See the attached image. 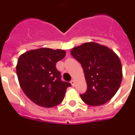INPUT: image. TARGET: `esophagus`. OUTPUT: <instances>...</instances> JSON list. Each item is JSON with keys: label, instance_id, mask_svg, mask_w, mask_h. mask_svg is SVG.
Listing matches in <instances>:
<instances>
[{"label": "esophagus", "instance_id": "esophagus-1", "mask_svg": "<svg viewBox=\"0 0 135 135\" xmlns=\"http://www.w3.org/2000/svg\"><path fill=\"white\" fill-rule=\"evenodd\" d=\"M71 84L72 85V86H74V85H75V80H71Z\"/></svg>", "mask_w": 135, "mask_h": 135}]
</instances>
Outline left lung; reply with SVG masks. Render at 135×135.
<instances>
[{
	"label": "left lung",
	"mask_w": 135,
	"mask_h": 135,
	"mask_svg": "<svg viewBox=\"0 0 135 135\" xmlns=\"http://www.w3.org/2000/svg\"><path fill=\"white\" fill-rule=\"evenodd\" d=\"M71 54L83 69L87 90L80 94L85 103L99 106L110 100L120 87L122 67L118 56L106 46L96 42L74 47Z\"/></svg>",
	"instance_id": "1"
}]
</instances>
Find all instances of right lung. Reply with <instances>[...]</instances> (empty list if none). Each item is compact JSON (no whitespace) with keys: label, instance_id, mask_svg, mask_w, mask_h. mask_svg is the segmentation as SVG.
I'll list each match as a JSON object with an SVG mask.
<instances>
[{"label":"right lung","instance_id":"obj_1","mask_svg":"<svg viewBox=\"0 0 135 135\" xmlns=\"http://www.w3.org/2000/svg\"><path fill=\"white\" fill-rule=\"evenodd\" d=\"M64 50L39 48L22 54L16 66L19 83L31 100L44 107L61 103L69 83L61 81L56 63L64 58Z\"/></svg>","mask_w":135,"mask_h":135}]
</instances>
